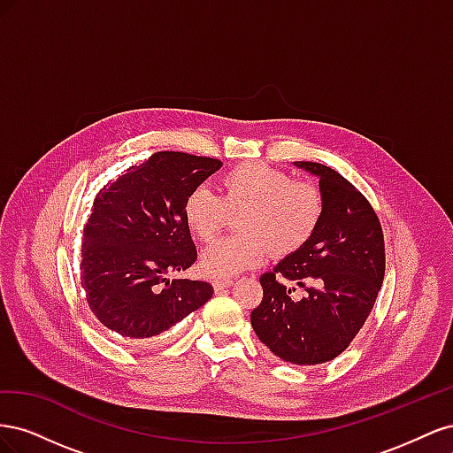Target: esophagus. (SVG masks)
<instances>
[{"label":"esophagus","mask_w":453,"mask_h":453,"mask_svg":"<svg viewBox=\"0 0 453 453\" xmlns=\"http://www.w3.org/2000/svg\"><path fill=\"white\" fill-rule=\"evenodd\" d=\"M230 285H232L230 280H215V281H213V289H215V293H221V291L228 289Z\"/></svg>","instance_id":"obj_1"}]
</instances>
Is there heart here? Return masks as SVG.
<instances>
[{"label":"heart","mask_w":453,"mask_h":453,"mask_svg":"<svg viewBox=\"0 0 453 453\" xmlns=\"http://www.w3.org/2000/svg\"><path fill=\"white\" fill-rule=\"evenodd\" d=\"M221 196L205 187L190 190L183 219L200 242L213 240L228 211L240 213V236L223 238L203 250L200 270L213 280H230L265 263L268 251L291 255L311 238L323 215V196L310 181L258 162L238 164L219 180Z\"/></svg>","instance_id":"obj_1"}]
</instances>
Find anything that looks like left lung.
<instances>
[{"mask_svg": "<svg viewBox=\"0 0 453 453\" xmlns=\"http://www.w3.org/2000/svg\"><path fill=\"white\" fill-rule=\"evenodd\" d=\"M319 180L323 215L311 238L263 273V303L251 326L285 363L311 366L333 361L361 331L386 272L383 234L372 205L346 177L318 162H293ZM285 280L304 286L293 301Z\"/></svg>", "mask_w": 453, "mask_h": 453, "instance_id": "8db88e82", "label": "left lung"}]
</instances>
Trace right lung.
Listing matches in <instances>:
<instances>
[{"label": "right lung", "instance_id": "1", "mask_svg": "<svg viewBox=\"0 0 453 453\" xmlns=\"http://www.w3.org/2000/svg\"><path fill=\"white\" fill-rule=\"evenodd\" d=\"M223 162L162 150L104 187L83 230L81 287L94 319L130 342H149L202 308L205 281L172 280L195 265L183 202Z\"/></svg>", "mask_w": 453, "mask_h": 453}]
</instances>
